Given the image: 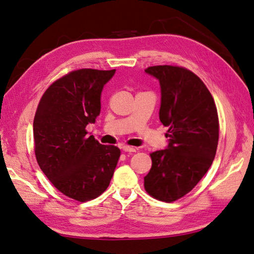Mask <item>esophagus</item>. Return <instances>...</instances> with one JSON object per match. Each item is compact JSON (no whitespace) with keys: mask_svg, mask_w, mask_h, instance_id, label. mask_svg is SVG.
<instances>
[{"mask_svg":"<svg viewBox=\"0 0 254 254\" xmlns=\"http://www.w3.org/2000/svg\"><path fill=\"white\" fill-rule=\"evenodd\" d=\"M122 149L124 152H127V153H135L136 152V148L133 147V146H127V145H123Z\"/></svg>","mask_w":254,"mask_h":254,"instance_id":"esophagus-1","label":"esophagus"}]
</instances>
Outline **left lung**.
<instances>
[{"mask_svg":"<svg viewBox=\"0 0 254 254\" xmlns=\"http://www.w3.org/2000/svg\"><path fill=\"white\" fill-rule=\"evenodd\" d=\"M145 72L159 80L160 122L168 127V147L150 153L152 168L144 177L150 196L175 202L206 174L216 155L219 121L212 94L197 75L177 65H154Z\"/></svg>","mask_w":254,"mask_h":254,"instance_id":"1","label":"left lung"}]
</instances>
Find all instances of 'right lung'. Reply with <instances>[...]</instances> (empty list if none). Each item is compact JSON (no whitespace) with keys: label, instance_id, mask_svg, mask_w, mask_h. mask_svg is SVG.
Masks as SVG:
<instances>
[{"label":"right lung","instance_id":"1","mask_svg":"<svg viewBox=\"0 0 254 254\" xmlns=\"http://www.w3.org/2000/svg\"><path fill=\"white\" fill-rule=\"evenodd\" d=\"M115 72L75 69L53 82L37 107V163L52 185L75 201L87 202L104 193L120 158L117 146L100 144L86 130L99 116L102 88Z\"/></svg>","mask_w":254,"mask_h":254}]
</instances>
